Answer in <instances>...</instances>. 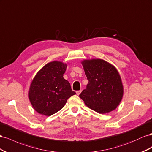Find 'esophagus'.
I'll return each instance as SVG.
<instances>
[{"label":"esophagus","instance_id":"34e87169","mask_svg":"<svg viewBox=\"0 0 152 152\" xmlns=\"http://www.w3.org/2000/svg\"><path fill=\"white\" fill-rule=\"evenodd\" d=\"M81 92V90H78V91H76V93L77 95H79Z\"/></svg>","mask_w":152,"mask_h":152}]
</instances>
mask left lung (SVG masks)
I'll list each match as a JSON object with an SVG mask.
<instances>
[{"instance_id":"left-lung-1","label":"left lung","mask_w":152,"mask_h":152,"mask_svg":"<svg viewBox=\"0 0 152 152\" xmlns=\"http://www.w3.org/2000/svg\"><path fill=\"white\" fill-rule=\"evenodd\" d=\"M88 83L80 97L91 110L105 114L115 110L122 101L124 86L118 70L100 58L81 62Z\"/></svg>"}]
</instances>
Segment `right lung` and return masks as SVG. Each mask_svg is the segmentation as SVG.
Wrapping results in <instances>:
<instances>
[{"label": "right lung", "instance_id": "1", "mask_svg": "<svg viewBox=\"0 0 152 152\" xmlns=\"http://www.w3.org/2000/svg\"><path fill=\"white\" fill-rule=\"evenodd\" d=\"M67 65L60 61L46 64L39 71L30 85L28 98L38 113L47 116L55 114L76 93L64 78Z\"/></svg>", "mask_w": 152, "mask_h": 152}]
</instances>
